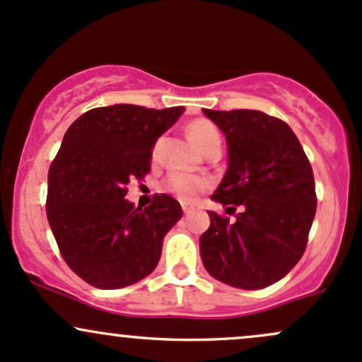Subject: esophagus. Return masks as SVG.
I'll use <instances>...</instances> for the list:
<instances>
[{"label":"esophagus","mask_w":362,"mask_h":362,"mask_svg":"<svg viewBox=\"0 0 362 362\" xmlns=\"http://www.w3.org/2000/svg\"><path fill=\"white\" fill-rule=\"evenodd\" d=\"M193 211V209L192 207H188V205H182V212H185L186 214V216H188V214L189 212H192Z\"/></svg>","instance_id":"esophagus-1"}]
</instances>
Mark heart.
I'll return each mask as SVG.
<instances>
[{
    "label": "heart",
    "instance_id": "1",
    "mask_svg": "<svg viewBox=\"0 0 362 362\" xmlns=\"http://www.w3.org/2000/svg\"><path fill=\"white\" fill-rule=\"evenodd\" d=\"M186 134L189 141L200 148L204 153H207L212 148H221V133L216 124H212L207 119H195L186 126ZM164 188L174 197L180 198L185 204H192L202 189L205 188V181L198 177L188 176V174L174 173L167 176L164 181Z\"/></svg>",
    "mask_w": 362,
    "mask_h": 362
}]
</instances>
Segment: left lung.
Masks as SVG:
<instances>
[{
    "label": "left lung",
    "instance_id": "obj_1",
    "mask_svg": "<svg viewBox=\"0 0 362 362\" xmlns=\"http://www.w3.org/2000/svg\"><path fill=\"white\" fill-rule=\"evenodd\" d=\"M204 114L226 136L229 164L214 202L235 221L209 212L200 236L207 273L229 286L259 290L279 281L304 255L316 216L313 167L281 119L259 110Z\"/></svg>",
    "mask_w": 362,
    "mask_h": 362
}]
</instances>
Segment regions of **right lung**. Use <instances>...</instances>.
<instances>
[{"instance_id": "right-lung-1", "label": "right lung", "mask_w": 362, "mask_h": 362, "mask_svg": "<svg viewBox=\"0 0 362 362\" xmlns=\"http://www.w3.org/2000/svg\"><path fill=\"white\" fill-rule=\"evenodd\" d=\"M139 105L93 108L74 120L48 173L46 216L67 266L91 286L124 288L157 267L180 202H127V182L150 173L151 148L182 114Z\"/></svg>"}]
</instances>
